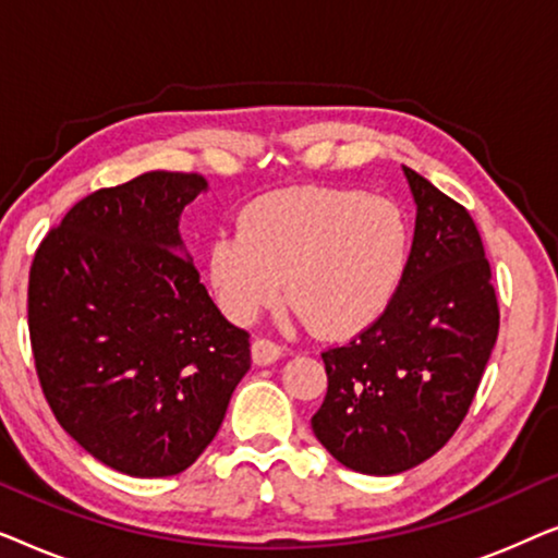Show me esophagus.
Returning <instances> with one entry per match:
<instances>
[{"mask_svg":"<svg viewBox=\"0 0 558 558\" xmlns=\"http://www.w3.org/2000/svg\"><path fill=\"white\" fill-rule=\"evenodd\" d=\"M279 357H281V348L277 342L266 338H256L251 342V361H254V365H271L277 363Z\"/></svg>","mask_w":558,"mask_h":558,"instance_id":"34e87169","label":"esophagus"}]
</instances>
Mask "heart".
Returning a JSON list of instances; mask_svg holds the SVG:
<instances>
[{"label":"heart","mask_w":558,"mask_h":558,"mask_svg":"<svg viewBox=\"0 0 558 558\" xmlns=\"http://www.w3.org/2000/svg\"><path fill=\"white\" fill-rule=\"evenodd\" d=\"M411 228L388 197L342 187H287L256 197L239 233L208 251L213 294L251 323L281 294L325 338H350L388 310L407 277Z\"/></svg>","instance_id":"1"}]
</instances>
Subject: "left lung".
<instances>
[{
    "label": "left lung",
    "instance_id": "8db88e82",
    "mask_svg": "<svg viewBox=\"0 0 558 558\" xmlns=\"http://www.w3.org/2000/svg\"><path fill=\"white\" fill-rule=\"evenodd\" d=\"M416 205L407 277L388 310L323 353L327 396L312 432L363 475L429 460L462 424L498 340L500 312L470 213L403 167Z\"/></svg>",
    "mask_w": 558,
    "mask_h": 558
}]
</instances>
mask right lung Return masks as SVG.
Returning a JSON list of instances; mask_svg holds the SVG:
<instances>
[{"label":"right lung","mask_w":558,"mask_h":558,"mask_svg":"<svg viewBox=\"0 0 558 558\" xmlns=\"http://www.w3.org/2000/svg\"><path fill=\"white\" fill-rule=\"evenodd\" d=\"M201 174L144 172L75 203L37 248L29 340L60 426L132 477L187 470L251 368L180 239Z\"/></svg>","instance_id":"1"}]
</instances>
